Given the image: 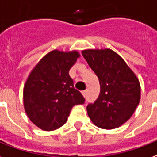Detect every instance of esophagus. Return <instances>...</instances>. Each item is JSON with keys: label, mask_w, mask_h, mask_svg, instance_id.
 <instances>
[{"label": "esophagus", "mask_w": 157, "mask_h": 157, "mask_svg": "<svg viewBox=\"0 0 157 157\" xmlns=\"http://www.w3.org/2000/svg\"><path fill=\"white\" fill-rule=\"evenodd\" d=\"M87 93H88V90H83V92H82V94H83V97H86Z\"/></svg>", "instance_id": "34e87169"}]
</instances>
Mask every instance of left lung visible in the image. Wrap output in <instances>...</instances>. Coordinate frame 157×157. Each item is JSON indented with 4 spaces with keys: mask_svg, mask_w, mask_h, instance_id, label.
<instances>
[{
    "mask_svg": "<svg viewBox=\"0 0 157 157\" xmlns=\"http://www.w3.org/2000/svg\"><path fill=\"white\" fill-rule=\"evenodd\" d=\"M82 54L100 83L98 99L87 106L89 117L101 129L112 130L121 126L139 105L138 78L124 59L111 49H85Z\"/></svg>",
    "mask_w": 157,
    "mask_h": 157,
    "instance_id": "left-lung-1",
    "label": "left lung"
}]
</instances>
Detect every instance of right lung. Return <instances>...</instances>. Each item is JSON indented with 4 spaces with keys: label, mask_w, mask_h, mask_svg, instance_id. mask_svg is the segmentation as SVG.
Masks as SVG:
<instances>
[{
    "label": "right lung",
    "mask_w": 157,
    "mask_h": 157,
    "mask_svg": "<svg viewBox=\"0 0 157 157\" xmlns=\"http://www.w3.org/2000/svg\"><path fill=\"white\" fill-rule=\"evenodd\" d=\"M79 57L77 50L55 49L47 53L28 75L23 88L24 109L41 130L60 128L67 122L73 106L84 103L68 74Z\"/></svg>",
    "instance_id": "right-lung-1"
}]
</instances>
